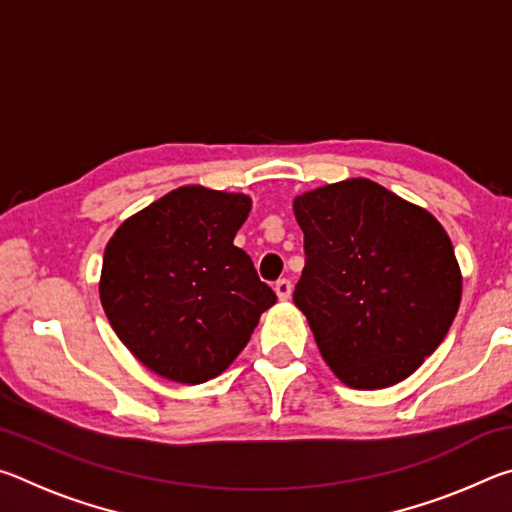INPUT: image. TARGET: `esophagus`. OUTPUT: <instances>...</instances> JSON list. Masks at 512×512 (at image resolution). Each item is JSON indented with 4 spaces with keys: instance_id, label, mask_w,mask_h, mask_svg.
I'll return each mask as SVG.
<instances>
[{
    "instance_id": "esophagus-1",
    "label": "esophagus",
    "mask_w": 512,
    "mask_h": 512,
    "mask_svg": "<svg viewBox=\"0 0 512 512\" xmlns=\"http://www.w3.org/2000/svg\"><path fill=\"white\" fill-rule=\"evenodd\" d=\"M275 296H277V300H289L291 298V282L289 280H277L275 282Z\"/></svg>"
}]
</instances>
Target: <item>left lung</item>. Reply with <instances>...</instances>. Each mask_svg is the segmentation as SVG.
Returning <instances> with one entry per match:
<instances>
[{
    "instance_id": "obj_1",
    "label": "left lung",
    "mask_w": 512,
    "mask_h": 512,
    "mask_svg": "<svg viewBox=\"0 0 512 512\" xmlns=\"http://www.w3.org/2000/svg\"><path fill=\"white\" fill-rule=\"evenodd\" d=\"M305 271L293 302L345 386L377 391L438 348L461 305L452 239L424 207L368 178L293 198Z\"/></svg>"
}]
</instances>
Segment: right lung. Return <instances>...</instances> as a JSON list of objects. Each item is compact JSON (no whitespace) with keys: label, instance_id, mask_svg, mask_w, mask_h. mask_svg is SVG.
Listing matches in <instances>:
<instances>
[{"label":"right lung","instance_id":"obj_1","mask_svg":"<svg viewBox=\"0 0 512 512\" xmlns=\"http://www.w3.org/2000/svg\"><path fill=\"white\" fill-rule=\"evenodd\" d=\"M246 194L185 185L119 225L103 253L99 298L119 341L164 379L203 384L246 348L275 305L237 230Z\"/></svg>","mask_w":512,"mask_h":512}]
</instances>
